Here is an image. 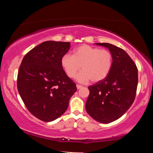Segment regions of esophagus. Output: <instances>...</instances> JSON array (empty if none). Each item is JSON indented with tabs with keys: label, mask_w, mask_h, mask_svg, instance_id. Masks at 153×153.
<instances>
[{
	"label": "esophagus",
	"mask_w": 153,
	"mask_h": 153,
	"mask_svg": "<svg viewBox=\"0 0 153 153\" xmlns=\"http://www.w3.org/2000/svg\"><path fill=\"white\" fill-rule=\"evenodd\" d=\"M76 87H77V89H80V88H82L81 85H78V84H77V85H76Z\"/></svg>",
	"instance_id": "34e87169"
}]
</instances>
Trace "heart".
Returning a JSON list of instances; mask_svg holds the SVG:
<instances>
[{
    "mask_svg": "<svg viewBox=\"0 0 153 153\" xmlns=\"http://www.w3.org/2000/svg\"><path fill=\"white\" fill-rule=\"evenodd\" d=\"M113 57L110 51L83 45L73 50V54H65L61 58V65L69 78L76 76L82 83L96 82L106 78L111 69Z\"/></svg>",
    "mask_w": 153,
    "mask_h": 153,
    "instance_id": "heart-1",
    "label": "heart"
}]
</instances>
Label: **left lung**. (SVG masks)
Here are the masks:
<instances>
[{
	"mask_svg": "<svg viewBox=\"0 0 153 153\" xmlns=\"http://www.w3.org/2000/svg\"><path fill=\"white\" fill-rule=\"evenodd\" d=\"M108 48L113 63L108 75L88 87L87 113L100 123L108 124L120 118L131 106L136 95L138 71L136 65L122 49L108 43H96Z\"/></svg>",
	"mask_w": 153,
	"mask_h": 153,
	"instance_id": "left-lung-1",
	"label": "left lung"
}]
</instances>
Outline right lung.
<instances>
[{
	"mask_svg": "<svg viewBox=\"0 0 153 153\" xmlns=\"http://www.w3.org/2000/svg\"><path fill=\"white\" fill-rule=\"evenodd\" d=\"M70 48V42H45L29 51L19 67V95L31 114L44 122L61 117L77 91L61 65V58Z\"/></svg>",
	"mask_w": 153,
	"mask_h": 153,
	"instance_id": "add662e5",
	"label": "right lung"
}]
</instances>
